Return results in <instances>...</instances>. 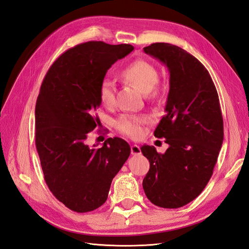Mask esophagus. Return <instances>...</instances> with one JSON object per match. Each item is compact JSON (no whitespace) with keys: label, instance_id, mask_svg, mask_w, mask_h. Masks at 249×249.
Segmentation results:
<instances>
[{"label":"esophagus","instance_id":"obj_1","mask_svg":"<svg viewBox=\"0 0 249 249\" xmlns=\"http://www.w3.org/2000/svg\"><path fill=\"white\" fill-rule=\"evenodd\" d=\"M131 154H132V155H134V156L140 155V154H141V149H140V147H139L138 145H136V144L132 145V146H131Z\"/></svg>","mask_w":249,"mask_h":249}]
</instances>
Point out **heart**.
<instances>
[{
	"instance_id": "b5f03b06",
	"label": "heart",
	"mask_w": 249,
	"mask_h": 249,
	"mask_svg": "<svg viewBox=\"0 0 249 249\" xmlns=\"http://www.w3.org/2000/svg\"><path fill=\"white\" fill-rule=\"evenodd\" d=\"M124 77L134 83L143 93H149L159 81V73L156 67L144 60H138L126 67ZM99 96L103 105L111 106L115 101V83L111 78L105 77L99 87ZM146 118L139 115L123 114L115 122L116 129L131 138H138L142 135L143 124Z\"/></svg>"
}]
</instances>
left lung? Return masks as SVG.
Returning a JSON list of instances; mask_svg holds the SVG:
<instances>
[{"instance_id":"1","label":"left lung","mask_w":249,"mask_h":249,"mask_svg":"<svg viewBox=\"0 0 249 249\" xmlns=\"http://www.w3.org/2000/svg\"><path fill=\"white\" fill-rule=\"evenodd\" d=\"M143 51L169 72L165 115L154 132L169 147L159 154L141 146L149 162L142 186L154 205L177 209L196 198L213 175L223 142L219 97L206 67L185 50L157 42Z\"/></svg>"}]
</instances>
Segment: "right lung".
<instances>
[{
	"label": "right lung",
	"mask_w": 249,
	"mask_h": 249,
	"mask_svg": "<svg viewBox=\"0 0 249 249\" xmlns=\"http://www.w3.org/2000/svg\"><path fill=\"white\" fill-rule=\"evenodd\" d=\"M131 44L88 41L60 56L47 72L35 107V143L44 180L54 196L78 213L100 208L112 179L131 154L129 143L108 138L102 147L86 139L100 119L99 87Z\"/></svg>",
	"instance_id": "add662e5"
}]
</instances>
